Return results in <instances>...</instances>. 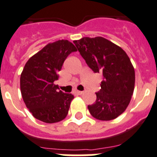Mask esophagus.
Here are the masks:
<instances>
[{
    "label": "esophagus",
    "instance_id": "34e87169",
    "mask_svg": "<svg viewBox=\"0 0 157 157\" xmlns=\"http://www.w3.org/2000/svg\"><path fill=\"white\" fill-rule=\"evenodd\" d=\"M75 93H77V95H82V94H84V92H81V91H75Z\"/></svg>",
    "mask_w": 157,
    "mask_h": 157
}]
</instances>
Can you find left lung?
I'll return each mask as SVG.
<instances>
[{"mask_svg":"<svg viewBox=\"0 0 157 157\" xmlns=\"http://www.w3.org/2000/svg\"><path fill=\"white\" fill-rule=\"evenodd\" d=\"M80 55L94 73L103 75L96 100L88 105L94 118L109 121L128 107L135 84V73L126 53L103 37H84L73 41Z\"/></svg>","mask_w":157,"mask_h":157,"instance_id":"obj_1","label":"left lung"}]
</instances>
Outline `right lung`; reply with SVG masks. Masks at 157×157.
Returning <instances> with one entry per match:
<instances>
[{
	"mask_svg": "<svg viewBox=\"0 0 157 157\" xmlns=\"http://www.w3.org/2000/svg\"><path fill=\"white\" fill-rule=\"evenodd\" d=\"M77 51L68 40L49 43L32 56L20 76L22 97L30 112L46 123H54L67 116L73 95L59 91L54 84L65 60Z\"/></svg>",
	"mask_w": 157,
	"mask_h": 157,
	"instance_id": "obj_1",
	"label": "right lung"
}]
</instances>
